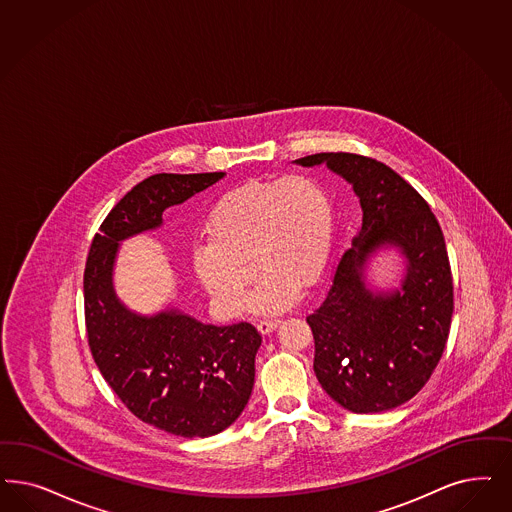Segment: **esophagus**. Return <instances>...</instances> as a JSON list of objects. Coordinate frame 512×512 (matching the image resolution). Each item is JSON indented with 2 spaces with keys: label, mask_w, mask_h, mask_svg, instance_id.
Segmentation results:
<instances>
[{
  "label": "esophagus",
  "mask_w": 512,
  "mask_h": 512,
  "mask_svg": "<svg viewBox=\"0 0 512 512\" xmlns=\"http://www.w3.org/2000/svg\"><path fill=\"white\" fill-rule=\"evenodd\" d=\"M278 323H280V319L276 318H265L261 319L259 323H257V329H259V333L261 335H268V333H272L276 327H278Z\"/></svg>",
  "instance_id": "obj_1"
}]
</instances>
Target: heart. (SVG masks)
<instances>
[{
  "mask_svg": "<svg viewBox=\"0 0 512 512\" xmlns=\"http://www.w3.org/2000/svg\"><path fill=\"white\" fill-rule=\"evenodd\" d=\"M206 234L208 240L194 247V268L219 310L230 318L249 310L257 268L253 302L278 312L299 299L302 285L314 287L327 268L333 200L319 179L306 174L253 179L213 204Z\"/></svg>",
  "mask_w": 512,
  "mask_h": 512,
  "instance_id": "b5f03b06",
  "label": "heart"
}]
</instances>
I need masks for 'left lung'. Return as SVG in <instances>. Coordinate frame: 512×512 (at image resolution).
<instances>
[{
	"mask_svg": "<svg viewBox=\"0 0 512 512\" xmlns=\"http://www.w3.org/2000/svg\"><path fill=\"white\" fill-rule=\"evenodd\" d=\"M327 164L352 183L363 223L336 265L325 300L306 318L316 344L314 372L336 403L357 414L403 405L441 361L454 312V283L441 225L410 183L384 162L355 153L295 160ZM380 246L407 257L401 290L372 294L362 270Z\"/></svg>",
	"mask_w": 512,
	"mask_h": 512,
	"instance_id": "1",
	"label": "left lung"
}]
</instances>
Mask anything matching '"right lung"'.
Here are the masks:
<instances>
[{
    "label": "right lung",
    "instance_id": "add662e5",
    "mask_svg": "<svg viewBox=\"0 0 512 512\" xmlns=\"http://www.w3.org/2000/svg\"><path fill=\"white\" fill-rule=\"evenodd\" d=\"M225 172L155 174L124 194L94 234L85 266V325L94 363L141 422L177 437H212L249 401L261 335L246 323L204 325L177 310H126L113 291L119 242L162 225V212Z\"/></svg>",
    "mask_w": 512,
    "mask_h": 512
}]
</instances>
